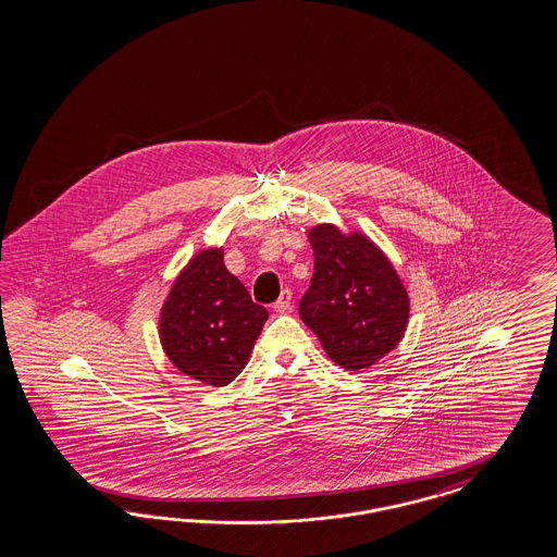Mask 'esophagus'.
<instances>
[{"mask_svg":"<svg viewBox=\"0 0 557 557\" xmlns=\"http://www.w3.org/2000/svg\"><path fill=\"white\" fill-rule=\"evenodd\" d=\"M273 308H275V312H289L292 310V292L289 289H284L282 292V296L277 298V302L273 304Z\"/></svg>","mask_w":557,"mask_h":557,"instance_id":"esophagus-1","label":"esophagus"}]
</instances>
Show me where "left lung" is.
<instances>
[{
  "label": "left lung",
  "instance_id": "1",
  "mask_svg": "<svg viewBox=\"0 0 557 557\" xmlns=\"http://www.w3.org/2000/svg\"><path fill=\"white\" fill-rule=\"evenodd\" d=\"M308 238L314 275L298 306L300 319L337 366L366 370L405 335L406 287L368 236L341 235L337 226L319 224Z\"/></svg>",
  "mask_w": 557,
  "mask_h": 557
}]
</instances>
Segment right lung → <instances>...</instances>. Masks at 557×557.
Instances as JSON below:
<instances>
[{"instance_id": "add662e5", "label": "right lung", "mask_w": 557, "mask_h": 557, "mask_svg": "<svg viewBox=\"0 0 557 557\" xmlns=\"http://www.w3.org/2000/svg\"><path fill=\"white\" fill-rule=\"evenodd\" d=\"M265 321L268 310L224 268L222 249H206L171 287L159 333L177 370L219 388L247 366Z\"/></svg>"}]
</instances>
